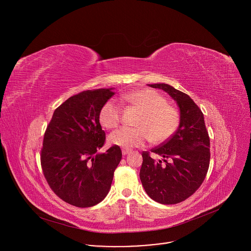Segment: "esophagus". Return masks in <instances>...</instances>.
Masks as SVG:
<instances>
[{"label":"esophagus","mask_w":251,"mask_h":251,"mask_svg":"<svg viewBox=\"0 0 251 251\" xmlns=\"http://www.w3.org/2000/svg\"><path fill=\"white\" fill-rule=\"evenodd\" d=\"M132 151L130 150V149H122V154L124 155V156H126V155H128V154H130Z\"/></svg>","instance_id":"esophagus-1"}]
</instances>
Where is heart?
I'll list each match as a JSON object with an SVG mask.
<instances>
[{
    "label": "heart",
    "instance_id": "1",
    "mask_svg": "<svg viewBox=\"0 0 251 251\" xmlns=\"http://www.w3.org/2000/svg\"><path fill=\"white\" fill-rule=\"evenodd\" d=\"M121 99L142 112L135 123L137 127H123L109 135L112 145L122 148L140 147L150 139L154 144H160L167 141L180 126V113L168 104V100L162 94L153 89L133 90L123 94ZM121 106L109 100L100 109L99 121L104 128L114 129L121 121Z\"/></svg>",
    "mask_w": 251,
    "mask_h": 251
}]
</instances>
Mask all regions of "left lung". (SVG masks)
<instances>
[{
  "instance_id": "8db88e82",
  "label": "left lung",
  "mask_w": 251,
  "mask_h": 251,
  "mask_svg": "<svg viewBox=\"0 0 251 251\" xmlns=\"http://www.w3.org/2000/svg\"><path fill=\"white\" fill-rule=\"evenodd\" d=\"M148 85L166 91L176 102L181 122L170 139L151 150L162 160H154L148 151L142 153L140 178L155 201L178 203L195 194L206 176L210 159L208 133L201 110L188 94L166 83Z\"/></svg>"
}]
</instances>
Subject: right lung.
Instances as JSON below:
<instances>
[{
	"label": "right lung",
	"instance_id": "add662e5",
	"mask_svg": "<svg viewBox=\"0 0 251 251\" xmlns=\"http://www.w3.org/2000/svg\"><path fill=\"white\" fill-rule=\"evenodd\" d=\"M112 88L82 91L54 110L47 127L41 165L53 193L77 207L97 204L108 194L114 171L122 159L119 146L98 154L105 142L99 112Z\"/></svg>",
	"mask_w": 251,
	"mask_h": 251
}]
</instances>
